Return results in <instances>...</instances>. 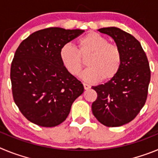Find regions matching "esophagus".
<instances>
[{"label":"esophagus","instance_id":"esophagus-1","mask_svg":"<svg viewBox=\"0 0 158 158\" xmlns=\"http://www.w3.org/2000/svg\"><path fill=\"white\" fill-rule=\"evenodd\" d=\"M83 86H84V89H85V90H87V89H89V88H90V86H89L88 84H85V83H83Z\"/></svg>","mask_w":158,"mask_h":158}]
</instances>
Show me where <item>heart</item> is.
I'll return each mask as SVG.
<instances>
[{
  "mask_svg": "<svg viewBox=\"0 0 158 158\" xmlns=\"http://www.w3.org/2000/svg\"><path fill=\"white\" fill-rule=\"evenodd\" d=\"M77 48L65 44L59 52L60 60L66 70L77 76L87 59L88 68L82 77L89 82L108 81L119 72L123 63L121 48L115 43H109L96 32H89L77 40Z\"/></svg>",
  "mask_w": 158,
  "mask_h": 158,
  "instance_id": "1",
  "label": "heart"
}]
</instances>
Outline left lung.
<instances>
[{
  "label": "left lung",
  "mask_w": 158,
  "mask_h": 158,
  "mask_svg": "<svg viewBox=\"0 0 158 158\" xmlns=\"http://www.w3.org/2000/svg\"><path fill=\"white\" fill-rule=\"evenodd\" d=\"M98 31L111 36L119 46L123 63L115 77L92 87L97 93L92 111L104 126L120 127L133 120L145 105L150 81V65L140 43L133 35L115 27Z\"/></svg>",
  "instance_id": "left-lung-1"
}]
</instances>
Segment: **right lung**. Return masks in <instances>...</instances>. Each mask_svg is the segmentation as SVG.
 Masks as SVG:
<instances>
[{"label": "right lung", "instance_id": "obj_1", "mask_svg": "<svg viewBox=\"0 0 158 158\" xmlns=\"http://www.w3.org/2000/svg\"><path fill=\"white\" fill-rule=\"evenodd\" d=\"M84 31L43 29L30 35L16 49L10 71L12 96L30 122L43 127L58 126L83 93V85L66 70L59 52Z\"/></svg>", "mask_w": 158, "mask_h": 158}]
</instances>
